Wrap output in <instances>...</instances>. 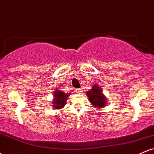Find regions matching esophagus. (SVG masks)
I'll list each match as a JSON object with an SVG mask.
<instances>
[{"mask_svg":"<svg viewBox=\"0 0 154 154\" xmlns=\"http://www.w3.org/2000/svg\"><path fill=\"white\" fill-rule=\"evenodd\" d=\"M82 88H77V89H76V92H77V93H82Z\"/></svg>","mask_w":154,"mask_h":154,"instance_id":"obj_1","label":"esophagus"}]
</instances>
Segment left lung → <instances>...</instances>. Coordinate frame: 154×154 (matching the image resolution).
I'll list each match as a JSON object with an SVG mask.
<instances>
[{
    "mask_svg": "<svg viewBox=\"0 0 154 154\" xmlns=\"http://www.w3.org/2000/svg\"><path fill=\"white\" fill-rule=\"evenodd\" d=\"M91 103L95 107L101 108L105 106L106 103V98L104 96L101 89L97 85H94L91 91H88L87 93Z\"/></svg>",
    "mask_w": 154,
    "mask_h": 154,
    "instance_id": "left-lung-1",
    "label": "left lung"
}]
</instances>
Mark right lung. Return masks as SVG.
Here are the masks:
<instances>
[{
	"label": "right lung",
	"instance_id": "right-lung-1",
	"mask_svg": "<svg viewBox=\"0 0 154 154\" xmlns=\"http://www.w3.org/2000/svg\"><path fill=\"white\" fill-rule=\"evenodd\" d=\"M55 97L54 98V107L55 109H61L66 103V101L68 98L69 94H66V93H63L62 91L60 90H57L55 91Z\"/></svg>",
	"mask_w": 154,
	"mask_h": 154
}]
</instances>
